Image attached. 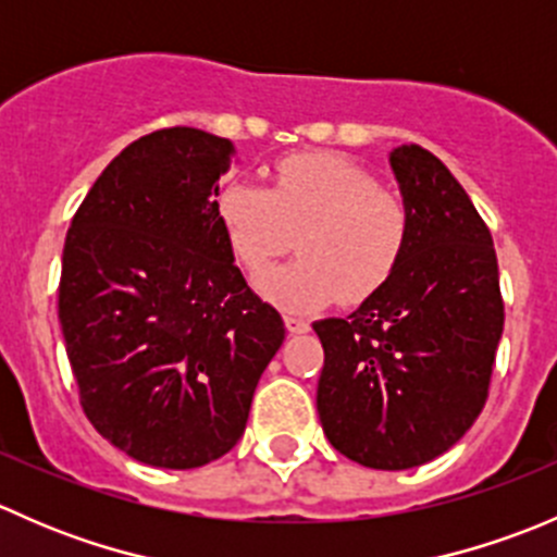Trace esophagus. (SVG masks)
I'll return each mask as SVG.
<instances>
[{
    "label": "esophagus",
    "mask_w": 557,
    "mask_h": 557,
    "mask_svg": "<svg viewBox=\"0 0 557 557\" xmlns=\"http://www.w3.org/2000/svg\"><path fill=\"white\" fill-rule=\"evenodd\" d=\"M285 329H288L290 334H307V331H310V320L296 318V314H285Z\"/></svg>",
    "instance_id": "1"
}]
</instances>
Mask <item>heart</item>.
Returning <instances> with one entry per match:
<instances>
[{
    "mask_svg": "<svg viewBox=\"0 0 557 557\" xmlns=\"http://www.w3.org/2000/svg\"><path fill=\"white\" fill-rule=\"evenodd\" d=\"M215 215L234 261L250 274L299 235V261L272 269L258 288L288 312H312L339 296L358 305L396 272L409 239L407 207L352 161L296 153L274 166L272 188L232 180Z\"/></svg>",
    "mask_w": 557,
    "mask_h": 557,
    "instance_id": "heart-1",
    "label": "heart"
}]
</instances>
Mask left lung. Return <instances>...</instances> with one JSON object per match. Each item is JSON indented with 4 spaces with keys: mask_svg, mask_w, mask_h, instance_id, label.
I'll return each instance as SVG.
<instances>
[{
    "mask_svg": "<svg viewBox=\"0 0 557 557\" xmlns=\"http://www.w3.org/2000/svg\"><path fill=\"white\" fill-rule=\"evenodd\" d=\"M409 239L391 280L347 318L312 323L325 361L323 434L369 469L401 471L447 453L482 412L504 331L485 221L420 145L391 153Z\"/></svg>",
    "mask_w": 557,
    "mask_h": 557,
    "instance_id": "left-lung-1",
    "label": "left lung"
}]
</instances>
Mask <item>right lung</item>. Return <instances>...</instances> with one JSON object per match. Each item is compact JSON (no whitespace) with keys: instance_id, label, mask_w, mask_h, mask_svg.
I'll return each mask as SVG.
<instances>
[{"instance_id":"add662e5","label":"right lung","mask_w":557,"mask_h":557,"mask_svg":"<svg viewBox=\"0 0 557 557\" xmlns=\"http://www.w3.org/2000/svg\"><path fill=\"white\" fill-rule=\"evenodd\" d=\"M232 156L201 128L145 134L107 164L66 232L59 320L83 412L159 469H196L237 445L285 339L218 223Z\"/></svg>"}]
</instances>
